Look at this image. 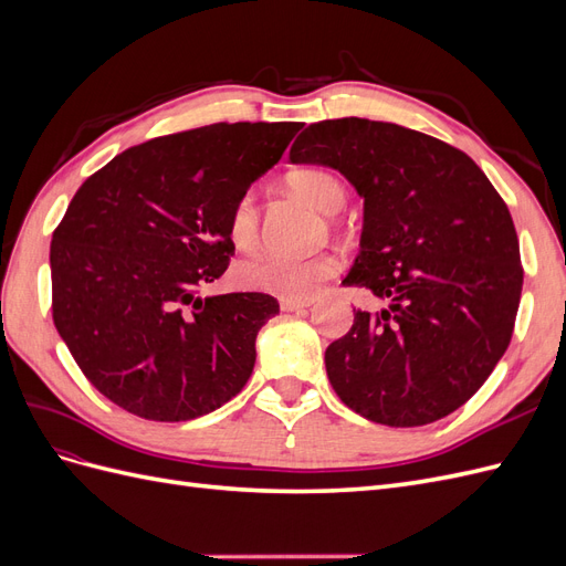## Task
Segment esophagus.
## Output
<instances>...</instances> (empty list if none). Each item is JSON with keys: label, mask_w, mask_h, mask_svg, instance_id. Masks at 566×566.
I'll list each match as a JSON object with an SVG mask.
<instances>
[{"label": "esophagus", "mask_w": 566, "mask_h": 566, "mask_svg": "<svg viewBox=\"0 0 566 566\" xmlns=\"http://www.w3.org/2000/svg\"><path fill=\"white\" fill-rule=\"evenodd\" d=\"M314 300H281V310L283 312H300L306 310V306H312Z\"/></svg>", "instance_id": "34e87169"}]
</instances>
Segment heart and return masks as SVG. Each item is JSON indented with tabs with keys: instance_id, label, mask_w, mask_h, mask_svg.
<instances>
[{
	"instance_id": "b5f03b06",
	"label": "heart",
	"mask_w": 566,
	"mask_h": 566,
	"mask_svg": "<svg viewBox=\"0 0 566 566\" xmlns=\"http://www.w3.org/2000/svg\"><path fill=\"white\" fill-rule=\"evenodd\" d=\"M287 186L323 214H335L345 205L347 191L328 169L306 167L287 177ZM229 238L235 248L248 250L260 235V212L252 193H241L229 210ZM339 271V260L328 252L312 254H256L235 269L241 285L281 300H312L318 287Z\"/></svg>"
}]
</instances>
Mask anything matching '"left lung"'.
I'll return each mask as SVG.
<instances>
[{
	"label": "left lung",
	"instance_id": "left-lung-1",
	"mask_svg": "<svg viewBox=\"0 0 566 566\" xmlns=\"http://www.w3.org/2000/svg\"><path fill=\"white\" fill-rule=\"evenodd\" d=\"M364 198L361 252L342 281L389 300L354 310L325 349L342 403L366 420L420 427L453 413L505 354L524 269L505 200L460 148L364 117L323 119L290 148Z\"/></svg>",
	"mask_w": 566,
	"mask_h": 566
}]
</instances>
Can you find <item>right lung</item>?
Instances as JSON below:
<instances>
[{
	"instance_id": "obj_1",
	"label": "right lung",
	"mask_w": 566,
	"mask_h": 566,
	"mask_svg": "<svg viewBox=\"0 0 566 566\" xmlns=\"http://www.w3.org/2000/svg\"><path fill=\"white\" fill-rule=\"evenodd\" d=\"M302 123H217L158 136L84 181L51 238V316L80 370L129 413L181 422L224 406L279 314L264 293L200 297L229 269L233 200Z\"/></svg>"
}]
</instances>
